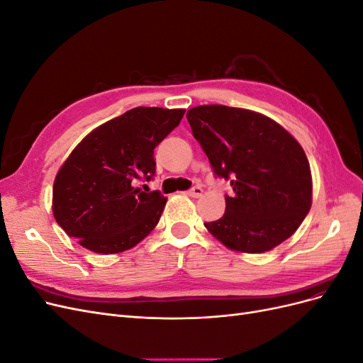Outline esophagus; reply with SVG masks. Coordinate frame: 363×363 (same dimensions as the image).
Returning a JSON list of instances; mask_svg holds the SVG:
<instances>
[{
	"label": "esophagus",
	"mask_w": 363,
	"mask_h": 363,
	"mask_svg": "<svg viewBox=\"0 0 363 363\" xmlns=\"http://www.w3.org/2000/svg\"><path fill=\"white\" fill-rule=\"evenodd\" d=\"M188 195L192 196V199H199V196L203 195V189L200 188V186H195V188H192V189L188 191Z\"/></svg>",
	"instance_id": "1"
}]
</instances>
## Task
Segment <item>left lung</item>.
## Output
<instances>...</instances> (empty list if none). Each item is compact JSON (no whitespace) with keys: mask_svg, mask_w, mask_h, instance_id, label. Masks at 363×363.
I'll use <instances>...</instances> for the list:
<instances>
[{"mask_svg":"<svg viewBox=\"0 0 363 363\" xmlns=\"http://www.w3.org/2000/svg\"><path fill=\"white\" fill-rule=\"evenodd\" d=\"M218 177L230 180L225 213L206 228L227 248L265 252L291 238L312 206L309 160L276 121L247 108L207 104L186 113Z\"/></svg>","mask_w":363,"mask_h":363,"instance_id":"1","label":"left lung"}]
</instances>
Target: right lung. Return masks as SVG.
<instances>
[{"instance_id": "1", "label": "right lung", "mask_w": 363, "mask_h": 363, "mask_svg": "<svg viewBox=\"0 0 363 363\" xmlns=\"http://www.w3.org/2000/svg\"><path fill=\"white\" fill-rule=\"evenodd\" d=\"M183 115L184 108L135 107L72 150L52 186V215L68 236L94 252L115 255L151 233L167 199L144 192L138 182L156 174L155 148Z\"/></svg>"}]
</instances>
